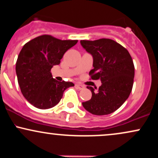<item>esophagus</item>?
I'll return each mask as SVG.
<instances>
[{"label":"esophagus","instance_id":"obj_1","mask_svg":"<svg viewBox=\"0 0 158 158\" xmlns=\"http://www.w3.org/2000/svg\"><path fill=\"white\" fill-rule=\"evenodd\" d=\"M75 86H76V88H77V89H79V90H82V89H84L85 88V86L84 85H81V84H76L75 85Z\"/></svg>","mask_w":158,"mask_h":158}]
</instances>
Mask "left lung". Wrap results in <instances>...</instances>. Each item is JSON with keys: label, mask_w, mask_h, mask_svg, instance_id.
<instances>
[{"label": "left lung", "mask_w": 158, "mask_h": 158, "mask_svg": "<svg viewBox=\"0 0 158 158\" xmlns=\"http://www.w3.org/2000/svg\"><path fill=\"white\" fill-rule=\"evenodd\" d=\"M80 43L94 58V69L89 72L90 79H100L102 82L96 91L92 87H87L91 90L92 97L82 102V106L94 115L113 113L131 92L135 77L131 56L124 47L112 39L81 40Z\"/></svg>", "instance_id": "8db88e82"}]
</instances>
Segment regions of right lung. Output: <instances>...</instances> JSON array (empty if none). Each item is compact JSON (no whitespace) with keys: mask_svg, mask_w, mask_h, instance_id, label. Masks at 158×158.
I'll return each mask as SVG.
<instances>
[{"mask_svg":"<svg viewBox=\"0 0 158 158\" xmlns=\"http://www.w3.org/2000/svg\"><path fill=\"white\" fill-rule=\"evenodd\" d=\"M78 40H60L50 35L38 36L26 43L16 61V74L25 99L40 109L52 108L60 102L70 81L52 78L51 69L59 64L67 50Z\"/></svg>","mask_w":158,"mask_h":158,"instance_id":"obj_1","label":"right lung"}]
</instances>
